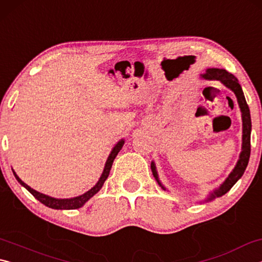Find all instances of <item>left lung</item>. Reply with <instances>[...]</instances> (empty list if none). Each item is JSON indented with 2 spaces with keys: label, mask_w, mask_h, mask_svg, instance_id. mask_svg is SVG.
<instances>
[{
  "label": "left lung",
  "mask_w": 262,
  "mask_h": 262,
  "mask_svg": "<svg viewBox=\"0 0 262 262\" xmlns=\"http://www.w3.org/2000/svg\"><path fill=\"white\" fill-rule=\"evenodd\" d=\"M200 78L207 79V81H220L224 86L231 90L234 96H236L239 108L242 112V121H243V136H242V151L239 154V158L234 165L233 170L230 172V174L225 178V180L222 183L219 187L210 190L208 193L207 198L203 201H200V203L203 202H209L215 200L216 198H220L225 193H228L230 189L232 188V186L237 183V181L242 178V176L245 172L248 161H250V154H251V130H252V122H251V114L250 108L246 103L245 96H244L243 89L239 84L238 79L233 76L232 74L228 73L224 69L219 68H208L206 73L200 74ZM151 171L155 177V179L158 183V185L164 190H167L165 186L162 184V181L159 180L157 167L155 162H151Z\"/></svg>",
  "instance_id": "8db88e82"
}]
</instances>
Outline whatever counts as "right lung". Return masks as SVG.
<instances>
[{
	"mask_svg": "<svg viewBox=\"0 0 262 262\" xmlns=\"http://www.w3.org/2000/svg\"><path fill=\"white\" fill-rule=\"evenodd\" d=\"M123 144H125V140L121 139L120 141L118 142L117 144L114 145L111 150V152L108 155L107 159H106V163H105V166H104V170H103V173H101L99 180L97 181V184L94 186V187L90 188L82 195H78V196H75V198H69V199H57V198H53L50 196V195H46V194H42L40 192H38V190H35L33 188H31L29 185H26L23 180H21L18 176L16 174V172L12 170L14 172V176L15 178L17 179V181L25 187L26 189L29 190V192L33 195V196L37 199L38 201H40L42 205H45L48 208H52V209H57V210H70V209H78V208L83 207L85 203L90 200V199L94 196L95 194H97L100 190V188L103 187V185L105 183V180L107 179V177L110 174V171H111V167H112V164L114 158L117 157V155L120 151L121 148L123 147Z\"/></svg>",
	"mask_w": 262,
	"mask_h": 262,
	"instance_id": "obj_1",
	"label": "right lung"
}]
</instances>
